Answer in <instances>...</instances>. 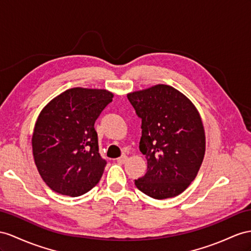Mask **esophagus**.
Returning <instances> with one entry per match:
<instances>
[{
  "label": "esophagus",
  "instance_id": "obj_1",
  "mask_svg": "<svg viewBox=\"0 0 251 251\" xmlns=\"http://www.w3.org/2000/svg\"><path fill=\"white\" fill-rule=\"evenodd\" d=\"M127 159H128V157H127L126 155H123V156H121L120 158H118L117 161H118L120 164H124V163L127 161Z\"/></svg>",
  "mask_w": 251,
  "mask_h": 251
}]
</instances>
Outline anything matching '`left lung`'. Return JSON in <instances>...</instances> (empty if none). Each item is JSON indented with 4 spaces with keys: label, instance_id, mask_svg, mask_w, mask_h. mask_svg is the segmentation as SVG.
Returning <instances> with one entry per match:
<instances>
[{
    "label": "left lung",
    "instance_id": "8db88e82",
    "mask_svg": "<svg viewBox=\"0 0 251 251\" xmlns=\"http://www.w3.org/2000/svg\"><path fill=\"white\" fill-rule=\"evenodd\" d=\"M127 98L142 120L139 147L147 160L146 174L134 184L155 199L179 195L194 180L204 157L201 114L187 96L168 85L128 93Z\"/></svg>",
    "mask_w": 251,
    "mask_h": 251
}]
</instances>
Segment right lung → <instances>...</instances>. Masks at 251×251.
Wrapping results in <instances>:
<instances>
[{"instance_id":"1","label":"right lung","mask_w":251,"mask_h":251,"mask_svg":"<svg viewBox=\"0 0 251 251\" xmlns=\"http://www.w3.org/2000/svg\"><path fill=\"white\" fill-rule=\"evenodd\" d=\"M113 93L72 88L57 95L38 117L31 146L37 170L50 189L80 196L99 183L106 161L99 152L94 123Z\"/></svg>"}]
</instances>
